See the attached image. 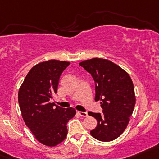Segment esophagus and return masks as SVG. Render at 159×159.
Wrapping results in <instances>:
<instances>
[{"instance_id":"34e87169","label":"esophagus","mask_w":159,"mask_h":159,"mask_svg":"<svg viewBox=\"0 0 159 159\" xmlns=\"http://www.w3.org/2000/svg\"><path fill=\"white\" fill-rule=\"evenodd\" d=\"M78 113L80 115V116H82V117H87V116H88V113L85 112V111H78Z\"/></svg>"}]
</instances>
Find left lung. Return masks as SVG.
<instances>
[{"label":"left lung","instance_id":"1","mask_svg":"<svg viewBox=\"0 0 159 159\" xmlns=\"http://www.w3.org/2000/svg\"><path fill=\"white\" fill-rule=\"evenodd\" d=\"M95 81V101H100L102 113L89 111L97 125L90 134L102 142L118 138L128 126L136 102L134 84L128 72L114 62L93 58L80 62Z\"/></svg>","mask_w":159,"mask_h":159}]
</instances>
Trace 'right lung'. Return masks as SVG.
Here are the masks:
<instances>
[{"label":"right lung","instance_id":"right-lung-1","mask_svg":"<svg viewBox=\"0 0 159 159\" xmlns=\"http://www.w3.org/2000/svg\"><path fill=\"white\" fill-rule=\"evenodd\" d=\"M70 62L50 60L31 69L21 85L18 100L26 126L38 142L48 146L60 144L67 136L68 121L75 116L74 108L50 102L57 93L59 80Z\"/></svg>","mask_w":159,"mask_h":159}]
</instances>
